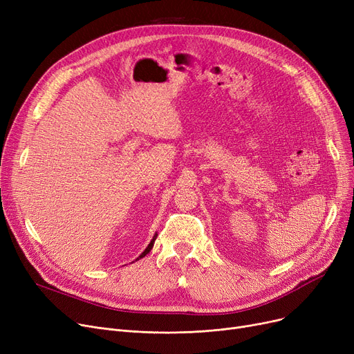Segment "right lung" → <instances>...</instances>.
Segmentation results:
<instances>
[{"label": "right lung", "instance_id": "right-lung-1", "mask_svg": "<svg viewBox=\"0 0 354 354\" xmlns=\"http://www.w3.org/2000/svg\"><path fill=\"white\" fill-rule=\"evenodd\" d=\"M156 236H158V234H155V235H153L152 241H151V243H149V245L146 247V250H145V251H143V252L139 255V258H143V257H145V255H146L149 251H151V250L153 248V244H155V239H156ZM139 258H138V259H139Z\"/></svg>", "mask_w": 354, "mask_h": 354}]
</instances>
